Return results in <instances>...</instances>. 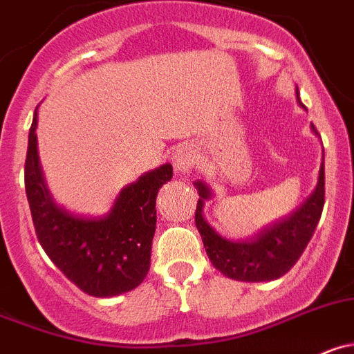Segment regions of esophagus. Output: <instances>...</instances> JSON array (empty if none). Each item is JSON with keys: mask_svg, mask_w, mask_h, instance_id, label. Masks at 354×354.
Returning a JSON list of instances; mask_svg holds the SVG:
<instances>
[{"mask_svg": "<svg viewBox=\"0 0 354 354\" xmlns=\"http://www.w3.org/2000/svg\"><path fill=\"white\" fill-rule=\"evenodd\" d=\"M171 161H174L175 170L180 171V174H186V171L193 170V167L196 165V154H194V151L191 147L183 146L175 151Z\"/></svg>", "mask_w": 354, "mask_h": 354, "instance_id": "34e87169", "label": "esophagus"}]
</instances>
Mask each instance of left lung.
<instances>
[{
  "label": "left lung",
  "mask_w": 354,
  "mask_h": 354,
  "mask_svg": "<svg viewBox=\"0 0 354 354\" xmlns=\"http://www.w3.org/2000/svg\"><path fill=\"white\" fill-rule=\"evenodd\" d=\"M313 130L316 132L315 127ZM194 184L200 193L194 221L214 268L238 281H269L290 271L313 238L325 205V161L319 167L316 189L308 200L288 217L272 222L245 241L225 240L212 230L203 218V205L210 198V189L203 183Z\"/></svg>",
  "instance_id": "1"
}]
</instances>
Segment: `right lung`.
Returning <instances> with one entry per match:
<instances>
[{
    "instance_id": "obj_1",
    "label": "right lung",
    "mask_w": 354,
    "mask_h": 354,
    "mask_svg": "<svg viewBox=\"0 0 354 354\" xmlns=\"http://www.w3.org/2000/svg\"><path fill=\"white\" fill-rule=\"evenodd\" d=\"M38 113L29 130L26 194L36 236L53 264L80 290L93 297H114L139 287L151 266L156 231V196L171 179V165L140 175L123 187L104 217L71 214L53 201L38 156Z\"/></svg>"
}]
</instances>
